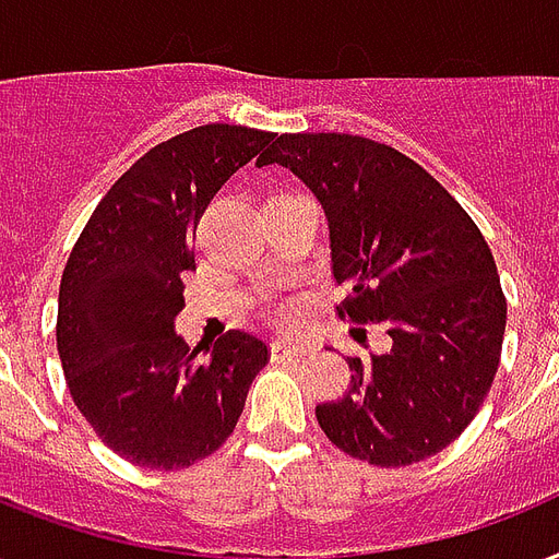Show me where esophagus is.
<instances>
[{
  "label": "esophagus",
  "instance_id": "obj_1",
  "mask_svg": "<svg viewBox=\"0 0 559 559\" xmlns=\"http://www.w3.org/2000/svg\"><path fill=\"white\" fill-rule=\"evenodd\" d=\"M271 353H274V356H309V353H314V347L302 344V341L276 338L274 344H271Z\"/></svg>",
  "mask_w": 559,
  "mask_h": 559
}]
</instances>
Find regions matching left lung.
I'll use <instances>...</instances> for the list:
<instances>
[{"instance_id":"8db88e82","label":"left lung","mask_w":559,"mask_h":559,"mask_svg":"<svg viewBox=\"0 0 559 559\" xmlns=\"http://www.w3.org/2000/svg\"><path fill=\"white\" fill-rule=\"evenodd\" d=\"M283 166L323 206L332 274L356 323H384L388 353L349 358L344 400L318 423L347 455L408 466L437 455L481 408L499 370L508 302L481 230L396 148L353 133H283L259 166Z\"/></svg>"}]
</instances>
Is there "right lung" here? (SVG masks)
Masks as SVG:
<instances>
[{"instance_id": "obj_1", "label": "right lung", "mask_w": 559, "mask_h": 559, "mask_svg": "<svg viewBox=\"0 0 559 559\" xmlns=\"http://www.w3.org/2000/svg\"><path fill=\"white\" fill-rule=\"evenodd\" d=\"M274 133L203 124L159 142L104 194L69 253L58 297V353L78 411L116 455L183 469L239 423L265 341L230 329L212 349L175 335L194 227ZM207 356L203 359L200 353Z\"/></svg>"}]
</instances>
